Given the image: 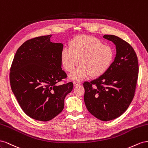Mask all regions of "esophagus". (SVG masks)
<instances>
[{
	"mask_svg": "<svg viewBox=\"0 0 148 148\" xmlns=\"http://www.w3.org/2000/svg\"><path fill=\"white\" fill-rule=\"evenodd\" d=\"M73 84H74V86H79L81 83L78 82V81H74V82H73Z\"/></svg>",
	"mask_w": 148,
	"mask_h": 148,
	"instance_id": "obj_1",
	"label": "esophagus"
}]
</instances>
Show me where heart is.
I'll list each match as a JSON object with an SVG mask.
<instances>
[{"mask_svg":"<svg viewBox=\"0 0 148 148\" xmlns=\"http://www.w3.org/2000/svg\"><path fill=\"white\" fill-rule=\"evenodd\" d=\"M115 52L111 46L103 45L99 39L90 36H79L64 48L61 60L66 71L71 72V79L81 81L88 76L97 77L105 74L111 66Z\"/></svg>","mask_w":148,"mask_h":148,"instance_id":"heart-1","label":"heart"}]
</instances>
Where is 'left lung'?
I'll use <instances>...</instances> for the list:
<instances>
[{
    "mask_svg": "<svg viewBox=\"0 0 148 148\" xmlns=\"http://www.w3.org/2000/svg\"><path fill=\"white\" fill-rule=\"evenodd\" d=\"M105 39L116 46V56L108 71L90 82H85L84 102L92 115L102 121L119 117L134 97L139 67L134 50L127 42L115 35Z\"/></svg>",
    "mask_w": 148,
    "mask_h": 148,
    "instance_id": "left-lung-1",
    "label": "left lung"
}]
</instances>
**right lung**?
<instances>
[{"label":"right lung","instance_id":"obj_1","mask_svg":"<svg viewBox=\"0 0 148 148\" xmlns=\"http://www.w3.org/2000/svg\"><path fill=\"white\" fill-rule=\"evenodd\" d=\"M51 35L27 40L16 51L11 66L12 90L20 106L33 119L49 121L64 108V99L73 83L61 68L62 43L50 41Z\"/></svg>","mask_w":148,"mask_h":148}]
</instances>
